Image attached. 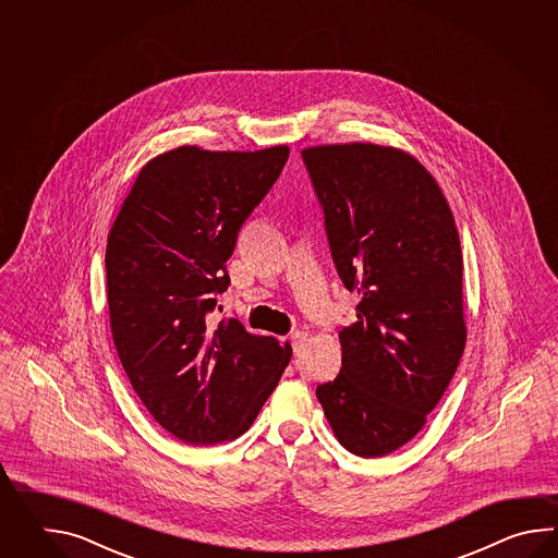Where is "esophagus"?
Wrapping results in <instances>:
<instances>
[{
    "label": "esophagus",
    "mask_w": 558,
    "mask_h": 558,
    "mask_svg": "<svg viewBox=\"0 0 558 558\" xmlns=\"http://www.w3.org/2000/svg\"><path fill=\"white\" fill-rule=\"evenodd\" d=\"M307 341V332L305 331H295L291 335V344H293V351L299 353L301 349H303V344Z\"/></svg>",
    "instance_id": "1"
}]
</instances>
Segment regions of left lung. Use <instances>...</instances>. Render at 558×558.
<instances>
[{"mask_svg": "<svg viewBox=\"0 0 558 558\" xmlns=\"http://www.w3.org/2000/svg\"><path fill=\"white\" fill-rule=\"evenodd\" d=\"M332 263L356 291L337 379L317 387L335 437L373 459L427 423L463 356V253L439 183L413 155L375 143L301 151Z\"/></svg>", "mask_w": 558, "mask_h": 558, "instance_id": "obj_1", "label": "left lung"}]
</instances>
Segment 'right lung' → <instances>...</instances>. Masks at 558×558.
I'll use <instances>...</instances> for the list:
<instances>
[{"label": "right lung", "instance_id": "right-lung-1", "mask_svg": "<svg viewBox=\"0 0 558 558\" xmlns=\"http://www.w3.org/2000/svg\"><path fill=\"white\" fill-rule=\"evenodd\" d=\"M287 145L207 151L183 145L143 167L107 238L111 335L133 391L190 445L238 439L291 361V344L217 327L239 229L274 187Z\"/></svg>", "mask_w": 558, "mask_h": 558}]
</instances>
